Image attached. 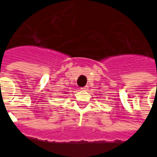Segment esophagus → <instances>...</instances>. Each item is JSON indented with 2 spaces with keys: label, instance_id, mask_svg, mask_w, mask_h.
I'll list each match as a JSON object with an SVG mask.
<instances>
[{
  "label": "esophagus",
  "instance_id": "34e87169",
  "mask_svg": "<svg viewBox=\"0 0 157 157\" xmlns=\"http://www.w3.org/2000/svg\"><path fill=\"white\" fill-rule=\"evenodd\" d=\"M87 88H88V87H82V88H80V89L81 90H85V89H87Z\"/></svg>",
  "mask_w": 157,
  "mask_h": 157
}]
</instances>
